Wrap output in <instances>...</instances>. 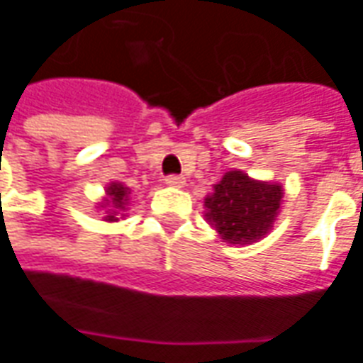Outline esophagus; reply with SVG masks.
Segmentation results:
<instances>
[{"label":"esophagus","mask_w":363,"mask_h":363,"mask_svg":"<svg viewBox=\"0 0 363 363\" xmlns=\"http://www.w3.org/2000/svg\"><path fill=\"white\" fill-rule=\"evenodd\" d=\"M167 186H173V189H182L186 181H184V177H179V174H171V177H167L165 179Z\"/></svg>","instance_id":"34e87169"}]
</instances>
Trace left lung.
Returning a JSON list of instances; mask_svg holds the SVG:
<instances>
[{
    "label": "left lung",
    "instance_id": "8db88e82",
    "mask_svg": "<svg viewBox=\"0 0 363 363\" xmlns=\"http://www.w3.org/2000/svg\"><path fill=\"white\" fill-rule=\"evenodd\" d=\"M281 204L280 182L259 181L233 169L204 198V218L225 243L252 245L272 231Z\"/></svg>",
    "mask_w": 363,
    "mask_h": 363
}]
</instances>
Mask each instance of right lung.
Instances as JSON below:
<instances>
[{
	"mask_svg": "<svg viewBox=\"0 0 363 363\" xmlns=\"http://www.w3.org/2000/svg\"><path fill=\"white\" fill-rule=\"evenodd\" d=\"M130 194L132 190L124 182L112 181L104 186V196L96 202V210L103 212V221L116 223L122 218H126V210L130 206Z\"/></svg>",
	"mask_w": 363,
	"mask_h": 363,
	"instance_id": "1",
	"label": "right lung"
}]
</instances>
